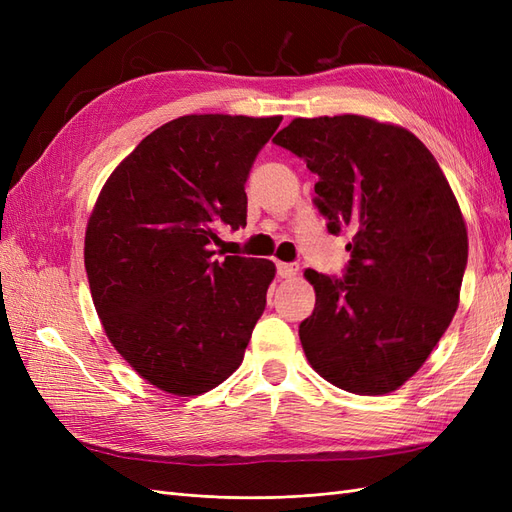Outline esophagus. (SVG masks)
Masks as SVG:
<instances>
[{"mask_svg":"<svg viewBox=\"0 0 512 512\" xmlns=\"http://www.w3.org/2000/svg\"><path fill=\"white\" fill-rule=\"evenodd\" d=\"M297 273H299V265H294V262H277V275H280L282 280L297 277Z\"/></svg>","mask_w":512,"mask_h":512,"instance_id":"1","label":"esophagus"}]
</instances>
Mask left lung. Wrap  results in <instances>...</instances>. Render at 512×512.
I'll return each mask as SVG.
<instances>
[{
	"label": "left lung",
	"instance_id": "left-lung-1",
	"mask_svg": "<svg viewBox=\"0 0 512 512\" xmlns=\"http://www.w3.org/2000/svg\"><path fill=\"white\" fill-rule=\"evenodd\" d=\"M273 143L318 175L331 235H350L344 277L305 271L316 290L299 324L307 361L337 389L391 393L457 312L468 232L451 185L412 132L361 115L299 117Z\"/></svg>",
	"mask_w": 512,
	"mask_h": 512
}]
</instances>
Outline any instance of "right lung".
Returning <instances> with one entry per match:
<instances>
[{"mask_svg": "<svg viewBox=\"0 0 512 512\" xmlns=\"http://www.w3.org/2000/svg\"><path fill=\"white\" fill-rule=\"evenodd\" d=\"M282 117L185 115L145 136L108 177L85 232L91 299L134 371L179 397L241 361L271 260H215L218 230L247 218L245 183ZM222 254V252H220Z\"/></svg>", "mask_w": 512, "mask_h": 512, "instance_id": "add662e5", "label": "right lung"}]
</instances>
